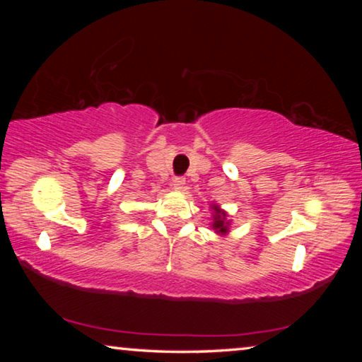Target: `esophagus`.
Returning a JSON list of instances; mask_svg holds the SVG:
<instances>
[{"mask_svg": "<svg viewBox=\"0 0 362 362\" xmlns=\"http://www.w3.org/2000/svg\"><path fill=\"white\" fill-rule=\"evenodd\" d=\"M170 185H173V188L177 189V192H182V189L185 188V179H183V177H175Z\"/></svg>", "mask_w": 362, "mask_h": 362, "instance_id": "obj_1", "label": "esophagus"}]
</instances>
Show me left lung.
I'll list each match as a JSON object with an SVG mask.
<instances>
[{"instance_id":"8db88e82","label":"left lung","mask_w":362,"mask_h":362,"mask_svg":"<svg viewBox=\"0 0 362 362\" xmlns=\"http://www.w3.org/2000/svg\"><path fill=\"white\" fill-rule=\"evenodd\" d=\"M214 209H216V216H214V223H212V226H214V228H216L217 231H220V233H226V230H228V222H225L226 214L222 212V211H218L216 206H214Z\"/></svg>"}]
</instances>
